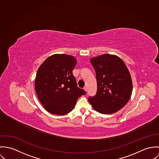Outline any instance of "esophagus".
Returning <instances> with one entry per match:
<instances>
[{
	"instance_id": "esophagus-1",
	"label": "esophagus",
	"mask_w": 159,
	"mask_h": 159,
	"mask_svg": "<svg viewBox=\"0 0 159 159\" xmlns=\"http://www.w3.org/2000/svg\"><path fill=\"white\" fill-rule=\"evenodd\" d=\"M84 90H85V91H87V87H85L84 88Z\"/></svg>"
}]
</instances>
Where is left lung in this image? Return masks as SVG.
<instances>
[{
  "mask_svg": "<svg viewBox=\"0 0 159 159\" xmlns=\"http://www.w3.org/2000/svg\"><path fill=\"white\" fill-rule=\"evenodd\" d=\"M90 61L96 71L97 92L88 101L93 108L102 114L114 113L125 106L132 91L130 72L123 61L117 56L104 54Z\"/></svg>",
  "mask_w": 159,
  "mask_h": 159,
  "instance_id": "obj_1",
  "label": "left lung"
}]
</instances>
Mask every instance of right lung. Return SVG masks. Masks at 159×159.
I'll list each match as a JSON object with an SVG mask.
<instances>
[{
    "label": "right lung",
    "instance_id": "obj_1",
    "mask_svg": "<svg viewBox=\"0 0 159 159\" xmlns=\"http://www.w3.org/2000/svg\"><path fill=\"white\" fill-rule=\"evenodd\" d=\"M76 59L66 54L48 57L36 73L35 90L42 105L49 113L64 115L72 110L77 99L86 94L79 88L72 70Z\"/></svg>",
    "mask_w": 159,
    "mask_h": 159
}]
</instances>
